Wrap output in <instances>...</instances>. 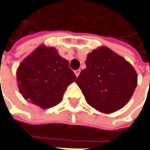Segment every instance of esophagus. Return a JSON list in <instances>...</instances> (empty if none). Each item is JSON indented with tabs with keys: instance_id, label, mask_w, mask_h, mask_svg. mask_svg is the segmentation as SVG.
<instances>
[{
	"instance_id": "esophagus-1",
	"label": "esophagus",
	"mask_w": 150,
	"mask_h": 150,
	"mask_svg": "<svg viewBox=\"0 0 150 150\" xmlns=\"http://www.w3.org/2000/svg\"><path fill=\"white\" fill-rule=\"evenodd\" d=\"M80 73H81V69H76V70H75V75H76V77H78V76H79Z\"/></svg>"
}]
</instances>
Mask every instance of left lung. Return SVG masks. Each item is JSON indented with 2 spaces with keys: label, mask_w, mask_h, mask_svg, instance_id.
<instances>
[{
  "label": "left lung",
  "mask_w": 150,
  "mask_h": 150,
  "mask_svg": "<svg viewBox=\"0 0 150 150\" xmlns=\"http://www.w3.org/2000/svg\"><path fill=\"white\" fill-rule=\"evenodd\" d=\"M76 83L89 105L103 113L121 109L137 86L136 71L126 59L106 47L93 51Z\"/></svg>",
  "instance_id": "8db88e82"
}]
</instances>
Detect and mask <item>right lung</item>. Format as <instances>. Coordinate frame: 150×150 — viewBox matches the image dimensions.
<instances>
[{
  "instance_id": "1",
  "label": "right lung",
  "mask_w": 150,
  "mask_h": 150,
  "mask_svg": "<svg viewBox=\"0 0 150 150\" xmlns=\"http://www.w3.org/2000/svg\"><path fill=\"white\" fill-rule=\"evenodd\" d=\"M17 80L26 100L47 109L62 101L67 86L76 76L56 49L41 46L20 64Z\"/></svg>"
}]
</instances>
